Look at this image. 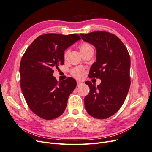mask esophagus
<instances>
[{
	"label": "esophagus",
	"mask_w": 152,
	"mask_h": 152,
	"mask_svg": "<svg viewBox=\"0 0 152 152\" xmlns=\"http://www.w3.org/2000/svg\"><path fill=\"white\" fill-rule=\"evenodd\" d=\"M77 86H80L81 84L84 83V82H82V81H80V80H77Z\"/></svg>",
	"instance_id": "34e87169"
}]
</instances>
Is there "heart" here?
Instances as JSON below:
<instances>
[{
  "label": "heart",
  "mask_w": 152,
  "mask_h": 152,
  "mask_svg": "<svg viewBox=\"0 0 152 152\" xmlns=\"http://www.w3.org/2000/svg\"><path fill=\"white\" fill-rule=\"evenodd\" d=\"M92 48L91 45L88 44H82L80 48V50H84L87 48ZM68 52H66L65 53V58H66V55H67ZM71 74L77 79H80L82 77L84 76V68L83 67L79 66V67H76L75 68H73L71 71Z\"/></svg>",
  "instance_id": "1"
}]
</instances>
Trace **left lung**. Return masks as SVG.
<instances>
[{
    "label": "left lung",
    "instance_id": "obj_1",
    "mask_svg": "<svg viewBox=\"0 0 152 152\" xmlns=\"http://www.w3.org/2000/svg\"><path fill=\"white\" fill-rule=\"evenodd\" d=\"M80 37L96 50L89 76L102 80L97 86L86 82L90 92L84 98L85 108L92 117L107 118L117 112L126 98L131 84L130 56L122 41L109 32L80 34Z\"/></svg>",
    "mask_w": 152,
    "mask_h": 152
}]
</instances>
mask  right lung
Here are the masks:
<instances>
[{
  "instance_id": "add662e5",
  "label": "right lung",
  "mask_w": 152,
  "mask_h": 152,
  "mask_svg": "<svg viewBox=\"0 0 152 152\" xmlns=\"http://www.w3.org/2000/svg\"><path fill=\"white\" fill-rule=\"evenodd\" d=\"M80 39L77 34H44L23 56L20 66L22 93L28 107L40 118L52 120L65 112L77 82L68 77L58 83L53 70L63 65L65 50Z\"/></svg>"
}]
</instances>
